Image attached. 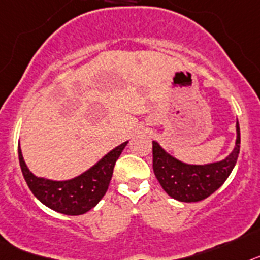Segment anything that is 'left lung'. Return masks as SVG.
Returning a JSON list of instances; mask_svg holds the SVG:
<instances>
[{
    "label": "left lung",
    "mask_w": 260,
    "mask_h": 260,
    "mask_svg": "<svg viewBox=\"0 0 260 260\" xmlns=\"http://www.w3.org/2000/svg\"><path fill=\"white\" fill-rule=\"evenodd\" d=\"M241 146L239 124L233 152L225 159L208 165H187L171 157L153 141V170L169 196L184 203L200 202L217 191L236 166Z\"/></svg>",
    "instance_id": "left-lung-1"
}]
</instances>
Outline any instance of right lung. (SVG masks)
<instances>
[{
	"mask_svg": "<svg viewBox=\"0 0 260 260\" xmlns=\"http://www.w3.org/2000/svg\"><path fill=\"white\" fill-rule=\"evenodd\" d=\"M127 144L128 141H125L112 149L111 152L107 153L91 169L81 174L80 177L62 182L35 177L26 166L19 145L18 155L22 174L31 192L43 204L53 211L69 216H78L94 208L107 192L116 159L120 157Z\"/></svg>",
	"mask_w": 260,
	"mask_h": 260,
	"instance_id": "right-lung-1",
	"label": "right lung"
}]
</instances>
